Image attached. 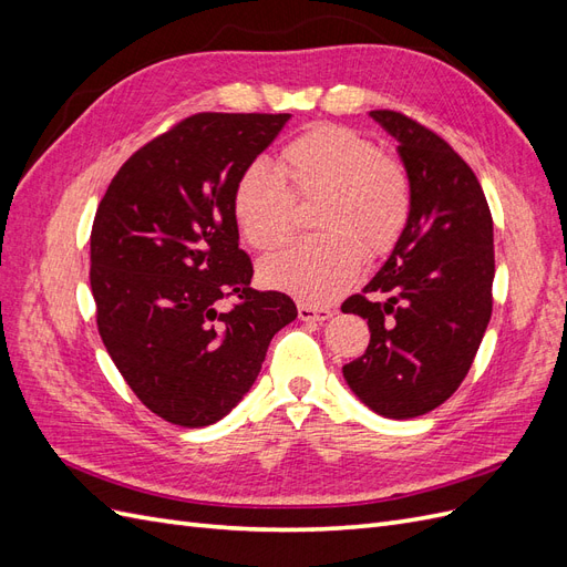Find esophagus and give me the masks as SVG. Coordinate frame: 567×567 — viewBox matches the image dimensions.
<instances>
[{
  "label": "esophagus",
  "instance_id": "1",
  "mask_svg": "<svg viewBox=\"0 0 567 567\" xmlns=\"http://www.w3.org/2000/svg\"><path fill=\"white\" fill-rule=\"evenodd\" d=\"M298 317L302 321H326L333 317L331 307H312V305H300L298 307Z\"/></svg>",
  "mask_w": 567,
  "mask_h": 567
}]
</instances>
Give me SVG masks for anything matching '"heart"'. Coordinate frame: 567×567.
<instances>
[{
  "label": "heart",
  "instance_id": "heart-1",
  "mask_svg": "<svg viewBox=\"0 0 567 567\" xmlns=\"http://www.w3.org/2000/svg\"><path fill=\"white\" fill-rule=\"evenodd\" d=\"M279 174L250 163L238 175L231 194L236 227L255 250H274L293 229L292 196L323 198L317 219L323 236L267 257L260 279L305 305H326L354 284L362 249L381 257L400 241L411 215L409 177L364 134L326 123L281 148Z\"/></svg>",
  "mask_w": 567,
  "mask_h": 567
}]
</instances>
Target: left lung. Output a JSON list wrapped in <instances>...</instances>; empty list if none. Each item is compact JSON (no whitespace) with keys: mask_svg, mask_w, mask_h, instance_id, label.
Returning a JSON list of instances; mask_svg holds the SVG:
<instances>
[{"mask_svg":"<svg viewBox=\"0 0 567 567\" xmlns=\"http://www.w3.org/2000/svg\"><path fill=\"white\" fill-rule=\"evenodd\" d=\"M369 115L398 142L411 215L385 265L342 302L371 331L342 375L371 411L402 421L466 379L492 317L494 227L483 186L442 136L398 111Z\"/></svg>","mask_w":567,"mask_h":567,"instance_id":"8db88e82","label":"left lung"}]
</instances>
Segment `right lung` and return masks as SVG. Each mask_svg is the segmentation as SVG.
<instances>
[{
  "label": "right lung",
  "instance_id": "add662e5",
  "mask_svg": "<svg viewBox=\"0 0 567 567\" xmlns=\"http://www.w3.org/2000/svg\"><path fill=\"white\" fill-rule=\"evenodd\" d=\"M288 113H198L117 169L92 227L99 336L153 414L203 427L244 400L269 340L298 317L250 288L231 194ZM231 297L229 311H219Z\"/></svg>",
  "mask_w": 567,
  "mask_h": 567
}]
</instances>
